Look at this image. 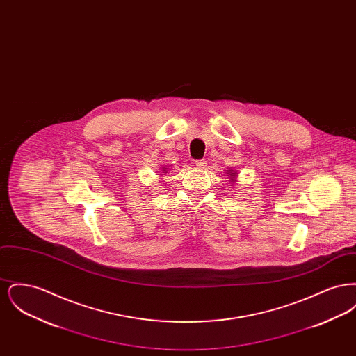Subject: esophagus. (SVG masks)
I'll return each mask as SVG.
<instances>
[{"label": "esophagus", "instance_id": "34e87169", "mask_svg": "<svg viewBox=\"0 0 356 356\" xmlns=\"http://www.w3.org/2000/svg\"><path fill=\"white\" fill-rule=\"evenodd\" d=\"M205 164H207L205 160H196V161H195V165H196L197 168H200V170H203L204 167H205Z\"/></svg>", "mask_w": 356, "mask_h": 356}]
</instances>
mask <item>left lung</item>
Returning a JSON list of instances; mask_svg holds the SVG:
<instances>
[{"instance_id": "obj_1", "label": "left lung", "mask_w": 356, "mask_h": 356, "mask_svg": "<svg viewBox=\"0 0 356 356\" xmlns=\"http://www.w3.org/2000/svg\"><path fill=\"white\" fill-rule=\"evenodd\" d=\"M227 173H228V175H227V176H228V177H229V181H231V183H236V181H237V170H227Z\"/></svg>"}]
</instances>
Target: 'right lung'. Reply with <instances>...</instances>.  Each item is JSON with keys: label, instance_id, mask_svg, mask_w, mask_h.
I'll return each instance as SVG.
<instances>
[{"label": "right lung", "instance_id": "right-lung-1", "mask_svg": "<svg viewBox=\"0 0 356 356\" xmlns=\"http://www.w3.org/2000/svg\"><path fill=\"white\" fill-rule=\"evenodd\" d=\"M168 168H165V167H163V168H161V173H160V175H164V173H167V172H168Z\"/></svg>", "mask_w": 356, "mask_h": 356}]
</instances>
